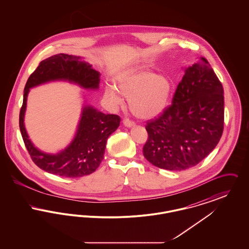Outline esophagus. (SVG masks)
I'll use <instances>...</instances> for the list:
<instances>
[{
	"label": "esophagus",
	"mask_w": 249,
	"mask_h": 249,
	"mask_svg": "<svg viewBox=\"0 0 249 249\" xmlns=\"http://www.w3.org/2000/svg\"><path fill=\"white\" fill-rule=\"evenodd\" d=\"M123 124H124V126H125V127H128V128L133 127V126L135 125V123H134L133 121L130 120L129 119H123Z\"/></svg>",
	"instance_id": "esophagus-1"
}]
</instances>
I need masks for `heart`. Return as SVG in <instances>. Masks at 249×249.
<instances>
[{
  "mask_svg": "<svg viewBox=\"0 0 249 249\" xmlns=\"http://www.w3.org/2000/svg\"><path fill=\"white\" fill-rule=\"evenodd\" d=\"M173 90V82L168 76L136 68L119 76L117 87L107 85L105 96L114 107H119L123 102V95L129 99L130 111L134 116L150 119L163 113L169 106Z\"/></svg>",
  "mask_w": 249,
  "mask_h": 249,
  "instance_id": "obj_1",
  "label": "heart"
}]
</instances>
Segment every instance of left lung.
Returning <instances> with one entry per match:
<instances>
[{
	"label": "left lung",
	"mask_w": 249,
	"mask_h": 249,
	"mask_svg": "<svg viewBox=\"0 0 249 249\" xmlns=\"http://www.w3.org/2000/svg\"><path fill=\"white\" fill-rule=\"evenodd\" d=\"M224 90L205 58L185 69L172 105L146 123L144 158L153 165L182 171L213 151L224 129Z\"/></svg>",
	"instance_id": "obj_1"
}]
</instances>
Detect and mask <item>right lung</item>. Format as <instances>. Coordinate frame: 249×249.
I'll return each instance as SVG.
<instances>
[{
	"label": "right lung",
	"mask_w": 249,
	"mask_h": 249,
	"mask_svg": "<svg viewBox=\"0 0 249 249\" xmlns=\"http://www.w3.org/2000/svg\"><path fill=\"white\" fill-rule=\"evenodd\" d=\"M100 75L99 71L80 57L60 53L42 60L28 78L19 113V129L29 154L40 169L63 178H81L92 174L104 159L107 139L119 128L120 118L118 115H106L91 106H84L71 143L57 154L45 153L29 139L24 126L30 89L50 81L67 80L86 89H97Z\"/></svg>",
	"instance_id": "1"
}]
</instances>
